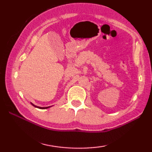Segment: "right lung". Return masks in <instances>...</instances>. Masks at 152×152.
<instances>
[{"label":"right lung","instance_id":"right-lung-1","mask_svg":"<svg viewBox=\"0 0 152 152\" xmlns=\"http://www.w3.org/2000/svg\"><path fill=\"white\" fill-rule=\"evenodd\" d=\"M31 104L33 106H34L35 107H37V108H38V109H48V108H50V107H37V106H36V105H35V104H33V103H31Z\"/></svg>","mask_w":152,"mask_h":152}]
</instances>
